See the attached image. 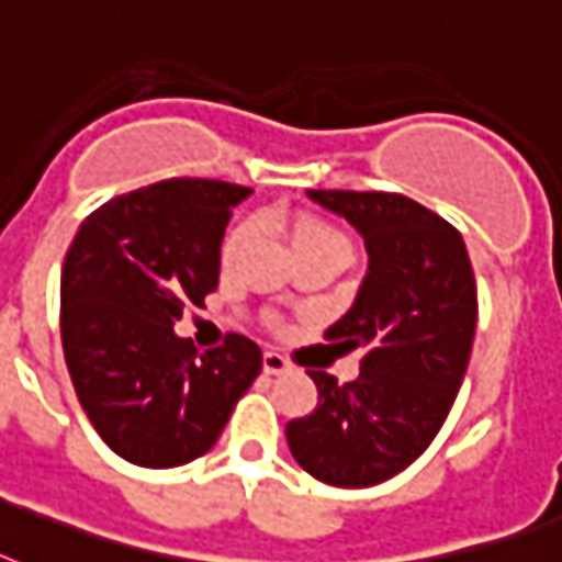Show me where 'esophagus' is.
I'll list each match as a JSON object with an SVG mask.
<instances>
[{
    "label": "esophagus",
    "instance_id": "1",
    "mask_svg": "<svg viewBox=\"0 0 562 562\" xmlns=\"http://www.w3.org/2000/svg\"><path fill=\"white\" fill-rule=\"evenodd\" d=\"M289 369H291V363L282 358V355H277V352L262 355V372H266V375H282V372H289Z\"/></svg>",
    "mask_w": 562,
    "mask_h": 562
}]
</instances>
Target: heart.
<instances>
[{
	"label": "heart",
	"instance_id": "b5f03b06",
	"mask_svg": "<svg viewBox=\"0 0 562 562\" xmlns=\"http://www.w3.org/2000/svg\"><path fill=\"white\" fill-rule=\"evenodd\" d=\"M250 236V227L248 225H239L236 231H231L225 241V250H222V257L225 262H234L236 254L245 248V241ZM294 248H305V245H335V248H344L349 254V241L340 231H335L331 225L321 222V218H296L294 222Z\"/></svg>",
	"mask_w": 562,
	"mask_h": 562
}]
</instances>
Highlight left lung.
Wrapping results in <instances>:
<instances>
[{"mask_svg": "<svg viewBox=\"0 0 562 562\" xmlns=\"http://www.w3.org/2000/svg\"><path fill=\"white\" fill-rule=\"evenodd\" d=\"M363 236L369 271L349 312L326 331L363 349L360 375L308 372L317 407L285 427L305 473L337 487L386 482L441 430L476 331V282L462 234L398 193L308 190Z\"/></svg>", "mask_w": 562, "mask_h": 562, "instance_id": "1", "label": "left lung"}]
</instances>
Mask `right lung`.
<instances>
[{
    "label": "right lung",
    "instance_id": "obj_1",
    "mask_svg": "<svg viewBox=\"0 0 562 562\" xmlns=\"http://www.w3.org/2000/svg\"><path fill=\"white\" fill-rule=\"evenodd\" d=\"M250 187L170 178L86 218L63 262L59 331L80 407L121 459L178 468L204 456L262 369L254 340L199 355L172 331L218 285L222 236Z\"/></svg>",
    "mask_w": 562,
    "mask_h": 562
}]
</instances>
